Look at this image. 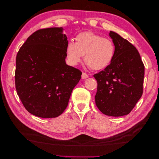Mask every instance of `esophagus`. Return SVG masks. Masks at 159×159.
<instances>
[{
  "instance_id": "obj_1",
  "label": "esophagus",
  "mask_w": 159,
  "mask_h": 159,
  "mask_svg": "<svg viewBox=\"0 0 159 159\" xmlns=\"http://www.w3.org/2000/svg\"><path fill=\"white\" fill-rule=\"evenodd\" d=\"M88 78V75L86 74V73H85V72H84V73L82 74V75H81V78L82 79H86V78Z\"/></svg>"
}]
</instances>
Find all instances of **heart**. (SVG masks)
<instances>
[{
	"instance_id": "heart-1",
	"label": "heart",
	"mask_w": 159,
	"mask_h": 159,
	"mask_svg": "<svg viewBox=\"0 0 159 159\" xmlns=\"http://www.w3.org/2000/svg\"><path fill=\"white\" fill-rule=\"evenodd\" d=\"M115 54V46L109 38L87 31L78 34L75 43L68 42L66 54L72 65H76L84 56L85 64L92 70H103L111 63Z\"/></svg>"
}]
</instances>
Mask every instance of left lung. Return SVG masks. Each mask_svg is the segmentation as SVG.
<instances>
[{
	"label": "left lung",
	"instance_id": "obj_1",
	"mask_svg": "<svg viewBox=\"0 0 159 159\" xmlns=\"http://www.w3.org/2000/svg\"><path fill=\"white\" fill-rule=\"evenodd\" d=\"M115 46L113 61L93 75L98 82L95 104L100 111L112 117L129 114L143 94L145 66L132 44L111 31Z\"/></svg>",
	"mask_w": 159,
	"mask_h": 159
}]
</instances>
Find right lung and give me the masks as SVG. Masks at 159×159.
Segmentation results:
<instances>
[{
	"mask_svg": "<svg viewBox=\"0 0 159 159\" xmlns=\"http://www.w3.org/2000/svg\"><path fill=\"white\" fill-rule=\"evenodd\" d=\"M63 28L38 30L27 38L16 58L15 87L24 107L42 118L59 116L82 74L68 66Z\"/></svg>",
	"mask_w": 159,
	"mask_h": 159,
	"instance_id": "add662e5",
	"label": "right lung"
}]
</instances>
